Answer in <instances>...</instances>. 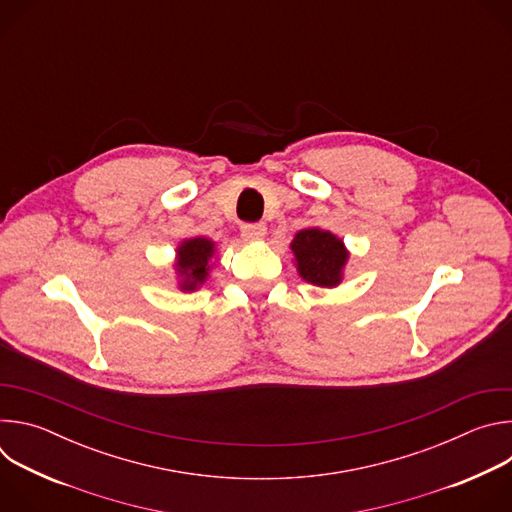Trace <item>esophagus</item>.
Here are the masks:
<instances>
[{"label":"esophagus","instance_id":"1","mask_svg":"<svg viewBox=\"0 0 512 512\" xmlns=\"http://www.w3.org/2000/svg\"><path fill=\"white\" fill-rule=\"evenodd\" d=\"M267 233V227L263 223H245L241 227V235L243 239L247 241H257V239H263Z\"/></svg>","mask_w":512,"mask_h":512}]
</instances>
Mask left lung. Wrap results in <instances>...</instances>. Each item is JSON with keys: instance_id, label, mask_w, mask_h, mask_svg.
I'll return each instance as SVG.
<instances>
[{"instance_id": "obj_1", "label": "left lung", "mask_w": 512, "mask_h": 512, "mask_svg": "<svg viewBox=\"0 0 512 512\" xmlns=\"http://www.w3.org/2000/svg\"><path fill=\"white\" fill-rule=\"evenodd\" d=\"M291 251L296 253L298 271L306 281L322 287L340 283V273L348 255L342 247V241H338L328 231H300L294 243H291Z\"/></svg>"}]
</instances>
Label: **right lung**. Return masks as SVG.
I'll return each mask as SVG.
<instances>
[{
  "mask_svg": "<svg viewBox=\"0 0 512 512\" xmlns=\"http://www.w3.org/2000/svg\"><path fill=\"white\" fill-rule=\"evenodd\" d=\"M214 253V245L208 239H190L178 249V267L184 275V289H194L208 275V257Z\"/></svg>",
  "mask_w": 512,
  "mask_h": 512,
  "instance_id": "obj_1",
  "label": "right lung"
}]
</instances>
